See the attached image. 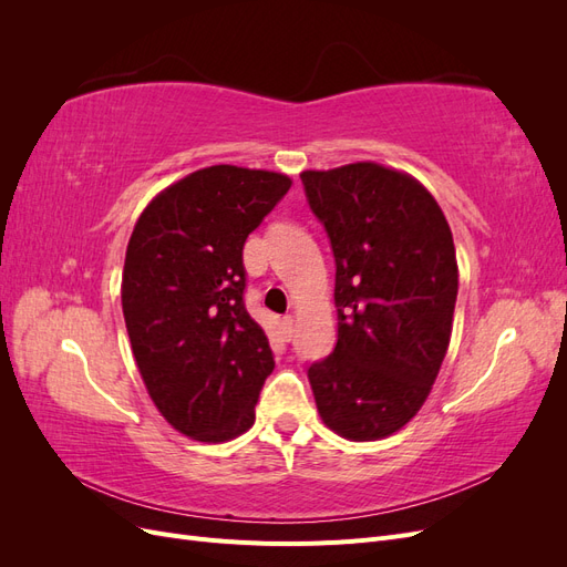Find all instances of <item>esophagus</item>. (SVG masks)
Masks as SVG:
<instances>
[{
    "label": "esophagus",
    "mask_w": 567,
    "mask_h": 567,
    "mask_svg": "<svg viewBox=\"0 0 567 567\" xmlns=\"http://www.w3.org/2000/svg\"><path fill=\"white\" fill-rule=\"evenodd\" d=\"M293 331H296V319L290 317V315H286L281 319V333H284V338L290 340V338H293Z\"/></svg>",
    "instance_id": "1"
}]
</instances>
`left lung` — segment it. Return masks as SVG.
I'll list each match as a JSON object with an SVG mask.
<instances>
[{"instance_id":"1","label":"left lung","mask_w":567,"mask_h":567,"mask_svg":"<svg viewBox=\"0 0 567 567\" xmlns=\"http://www.w3.org/2000/svg\"><path fill=\"white\" fill-rule=\"evenodd\" d=\"M336 257L338 342L307 369L321 421L381 440L416 416L450 348L452 229L427 188L379 163L300 175Z\"/></svg>"}]
</instances>
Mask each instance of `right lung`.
I'll use <instances>...</instances> for the list:
<instances>
[{
  "label": "right lung",
  "mask_w": 567,
  "mask_h": 567,
  "mask_svg": "<svg viewBox=\"0 0 567 567\" xmlns=\"http://www.w3.org/2000/svg\"><path fill=\"white\" fill-rule=\"evenodd\" d=\"M286 175L213 165L167 186L136 219L123 315L153 404L179 433H246L274 369L248 315L244 246L290 188Z\"/></svg>",
  "instance_id": "add662e5"
}]
</instances>
